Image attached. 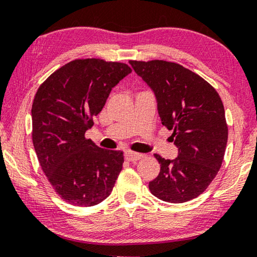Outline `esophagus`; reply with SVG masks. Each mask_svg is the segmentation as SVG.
I'll use <instances>...</instances> for the list:
<instances>
[{
  "label": "esophagus",
  "instance_id": "34e87169",
  "mask_svg": "<svg viewBox=\"0 0 257 257\" xmlns=\"http://www.w3.org/2000/svg\"><path fill=\"white\" fill-rule=\"evenodd\" d=\"M143 157H144L143 154L133 152V151H126L125 152V159L127 161H131V163H135V161L140 160Z\"/></svg>",
  "mask_w": 257,
  "mask_h": 257
}]
</instances>
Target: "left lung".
Returning a JSON list of instances; mask_svg holds the SVG:
<instances>
[{
    "label": "left lung",
    "instance_id": "1",
    "mask_svg": "<svg viewBox=\"0 0 257 257\" xmlns=\"http://www.w3.org/2000/svg\"><path fill=\"white\" fill-rule=\"evenodd\" d=\"M156 93L161 122L172 131L177 159L154 154L160 173L151 193L163 201L182 203L202 194L222 165L228 140L223 103L210 84L178 63L130 61Z\"/></svg>",
    "mask_w": 257,
    "mask_h": 257
}]
</instances>
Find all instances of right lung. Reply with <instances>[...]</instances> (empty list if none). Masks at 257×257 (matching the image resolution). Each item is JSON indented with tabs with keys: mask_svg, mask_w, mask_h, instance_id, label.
I'll list each match as a JSON object with an SVG mask.
<instances>
[{
	"mask_svg": "<svg viewBox=\"0 0 257 257\" xmlns=\"http://www.w3.org/2000/svg\"><path fill=\"white\" fill-rule=\"evenodd\" d=\"M132 70L100 58H77L51 73L35 94L33 144L55 192L70 205L90 207L112 192L122 168L120 151L85 138L112 87Z\"/></svg>",
	"mask_w": 257,
	"mask_h": 257,
	"instance_id": "add662e5",
	"label": "right lung"
}]
</instances>
